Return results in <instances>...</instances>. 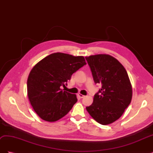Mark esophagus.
Listing matches in <instances>:
<instances>
[{"label": "esophagus", "instance_id": "1", "mask_svg": "<svg viewBox=\"0 0 153 153\" xmlns=\"http://www.w3.org/2000/svg\"><path fill=\"white\" fill-rule=\"evenodd\" d=\"M78 96H79L80 98H84V97H85V96H84V95H83V94H80V93L78 94Z\"/></svg>", "mask_w": 153, "mask_h": 153}]
</instances>
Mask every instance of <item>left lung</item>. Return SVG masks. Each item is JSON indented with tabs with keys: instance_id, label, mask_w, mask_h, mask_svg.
<instances>
[{
	"instance_id": "1",
	"label": "left lung",
	"mask_w": 153,
	"mask_h": 153,
	"mask_svg": "<svg viewBox=\"0 0 153 153\" xmlns=\"http://www.w3.org/2000/svg\"><path fill=\"white\" fill-rule=\"evenodd\" d=\"M95 84L101 89L86 109L98 123L107 125L121 117L130 104L132 87L127 71L119 61L106 54L85 57Z\"/></svg>"
}]
</instances>
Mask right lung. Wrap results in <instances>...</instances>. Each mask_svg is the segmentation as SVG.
<instances>
[{"mask_svg": "<svg viewBox=\"0 0 153 153\" xmlns=\"http://www.w3.org/2000/svg\"><path fill=\"white\" fill-rule=\"evenodd\" d=\"M83 56L64 53H52L31 69L27 79V95L36 113L44 121L55 122L71 110L77 98L61 89L73 73L85 65Z\"/></svg>", "mask_w": 153, "mask_h": 153, "instance_id": "1", "label": "right lung"}]
</instances>
